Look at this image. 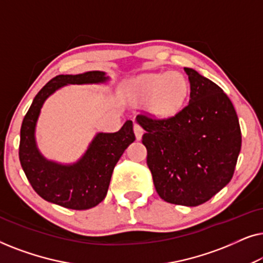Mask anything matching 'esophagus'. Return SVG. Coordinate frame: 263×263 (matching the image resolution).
<instances>
[{"label": "esophagus", "mask_w": 263, "mask_h": 263, "mask_svg": "<svg viewBox=\"0 0 263 263\" xmlns=\"http://www.w3.org/2000/svg\"><path fill=\"white\" fill-rule=\"evenodd\" d=\"M134 133H135V136H136V140L140 141V140L142 139V135H143V129L140 127L139 124H134Z\"/></svg>", "instance_id": "esophagus-1"}]
</instances>
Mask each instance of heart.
<instances>
[{
  "label": "heart",
  "mask_w": 263,
  "mask_h": 263,
  "mask_svg": "<svg viewBox=\"0 0 263 263\" xmlns=\"http://www.w3.org/2000/svg\"><path fill=\"white\" fill-rule=\"evenodd\" d=\"M189 93L186 79L177 71L146 73L132 82L130 98L139 106H147L157 118H171L184 106Z\"/></svg>",
  "instance_id": "heart-1"
}]
</instances>
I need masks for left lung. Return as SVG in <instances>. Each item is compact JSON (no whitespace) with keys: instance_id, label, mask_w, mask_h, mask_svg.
Listing matches in <instances>:
<instances>
[{"instance_id":"8db88e82","label":"left lung","mask_w":263,"mask_h":263,"mask_svg":"<svg viewBox=\"0 0 263 263\" xmlns=\"http://www.w3.org/2000/svg\"><path fill=\"white\" fill-rule=\"evenodd\" d=\"M189 103L167 120L136 117L145 130L147 165L161 199L195 207L231 181L242 135L231 100L210 79L184 68Z\"/></svg>"}]
</instances>
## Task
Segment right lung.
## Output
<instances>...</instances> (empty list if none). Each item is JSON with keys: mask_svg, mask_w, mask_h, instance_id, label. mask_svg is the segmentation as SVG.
I'll use <instances>...</instances> for the list:
<instances>
[{"mask_svg": "<svg viewBox=\"0 0 263 263\" xmlns=\"http://www.w3.org/2000/svg\"><path fill=\"white\" fill-rule=\"evenodd\" d=\"M106 73L99 70L77 75H57L34 97L20 130L19 158L28 182L48 202L69 210H89L105 199L115 165L135 141L133 122L127 121L116 133H97L80 159L70 164L43 156L35 141V127L45 100L67 85L106 84Z\"/></svg>", "mask_w": 263, "mask_h": 263, "instance_id": "right-lung-1", "label": "right lung"}]
</instances>
